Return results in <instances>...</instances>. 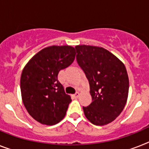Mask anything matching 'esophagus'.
I'll use <instances>...</instances> for the list:
<instances>
[{
  "mask_svg": "<svg viewBox=\"0 0 149 149\" xmlns=\"http://www.w3.org/2000/svg\"><path fill=\"white\" fill-rule=\"evenodd\" d=\"M79 96H80V94H79V93H78V92H77V93H75V94H74L73 97L74 98H77V97H79Z\"/></svg>",
  "mask_w": 149,
  "mask_h": 149,
  "instance_id": "obj_1",
  "label": "esophagus"
}]
</instances>
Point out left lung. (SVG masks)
Returning <instances> with one entry per match:
<instances>
[{
    "label": "left lung",
    "instance_id": "1",
    "mask_svg": "<svg viewBox=\"0 0 149 149\" xmlns=\"http://www.w3.org/2000/svg\"><path fill=\"white\" fill-rule=\"evenodd\" d=\"M76 58L89 81L92 103L83 107L91 123L104 126L113 121L125 107L129 77L123 61L103 47L78 45Z\"/></svg>",
    "mask_w": 149,
    "mask_h": 149
}]
</instances>
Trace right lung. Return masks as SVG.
<instances>
[{
	"label": "right lung",
	"mask_w": 149,
	"mask_h": 149,
	"mask_svg": "<svg viewBox=\"0 0 149 149\" xmlns=\"http://www.w3.org/2000/svg\"><path fill=\"white\" fill-rule=\"evenodd\" d=\"M71 45H52L37 52L23 68L20 90L23 105L32 117L43 125L52 126L65 116L71 97L58 81L60 70L75 58Z\"/></svg>",
	"instance_id": "obj_1"
}]
</instances>
